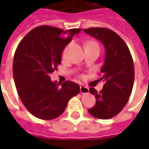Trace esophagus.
Listing matches in <instances>:
<instances>
[{
    "label": "esophagus",
    "mask_w": 149,
    "mask_h": 149,
    "mask_svg": "<svg viewBox=\"0 0 149 149\" xmlns=\"http://www.w3.org/2000/svg\"><path fill=\"white\" fill-rule=\"evenodd\" d=\"M80 92H81V93L82 94H86L88 93L89 89H88V88L86 87V86H81V88H80Z\"/></svg>",
    "instance_id": "obj_1"
}]
</instances>
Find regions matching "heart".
Here are the masks:
<instances>
[{
	"label": "heart",
	"mask_w": 149,
	"mask_h": 149,
	"mask_svg": "<svg viewBox=\"0 0 149 149\" xmlns=\"http://www.w3.org/2000/svg\"><path fill=\"white\" fill-rule=\"evenodd\" d=\"M85 47H94V48H97V49H99V45L96 41H89V42H88Z\"/></svg>",
	"instance_id": "b5f03b06"
}]
</instances>
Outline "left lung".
<instances>
[{"label":"left lung","instance_id":"8db88e82","mask_svg":"<svg viewBox=\"0 0 149 149\" xmlns=\"http://www.w3.org/2000/svg\"><path fill=\"white\" fill-rule=\"evenodd\" d=\"M84 33L100 40L105 48V59L100 72V81H104L103 89L97 92L90 88L96 97V104L88 109L99 119H110L120 112L128 103L135 77L131 52L121 37L106 28H90Z\"/></svg>","mask_w":149,"mask_h":149}]
</instances>
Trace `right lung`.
I'll return each mask as SVG.
<instances>
[{
  "mask_svg": "<svg viewBox=\"0 0 149 149\" xmlns=\"http://www.w3.org/2000/svg\"><path fill=\"white\" fill-rule=\"evenodd\" d=\"M81 31L38 26L25 35L16 49L13 64L15 85L21 102L37 118L58 117L68 100L80 93L77 83L67 81L60 87L49 75L57 70L65 46Z\"/></svg>",
  "mask_w": 149,
  "mask_h": 149,
  "instance_id": "add662e5",
  "label": "right lung"
}]
</instances>
